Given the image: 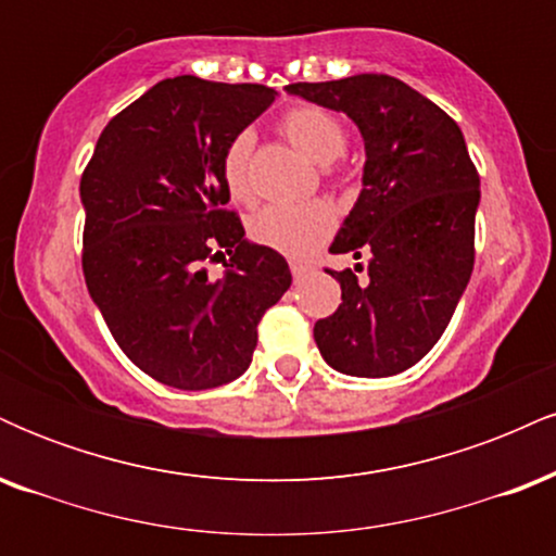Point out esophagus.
Returning <instances> with one entry per match:
<instances>
[{
    "mask_svg": "<svg viewBox=\"0 0 556 556\" xmlns=\"http://www.w3.org/2000/svg\"><path fill=\"white\" fill-rule=\"evenodd\" d=\"M290 271H292V277H303V274L308 271V264H305V261L290 258Z\"/></svg>",
    "mask_w": 556,
    "mask_h": 556,
    "instance_id": "obj_1",
    "label": "esophagus"
}]
</instances>
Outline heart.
Returning <instances> with one entry per match:
<instances>
[{
    "label": "heart",
    "instance_id": "heart-1",
    "mask_svg": "<svg viewBox=\"0 0 556 556\" xmlns=\"http://www.w3.org/2000/svg\"><path fill=\"white\" fill-rule=\"evenodd\" d=\"M282 136L311 162H337L348 149V132L334 114L321 106H295L279 123ZM251 151L253 132L240 130L222 151V182L232 201H251ZM337 214L327 201H308L298 206H264L248 219V235L258 245L274 248L287 256H308L334 232Z\"/></svg>",
    "mask_w": 556,
    "mask_h": 556
}]
</instances>
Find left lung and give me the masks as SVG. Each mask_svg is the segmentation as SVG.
Returning <instances> with one entry per match:
<instances>
[{
	"label": "left lung",
	"instance_id": "left-lung-1",
	"mask_svg": "<svg viewBox=\"0 0 556 556\" xmlns=\"http://www.w3.org/2000/svg\"><path fill=\"white\" fill-rule=\"evenodd\" d=\"M287 93L344 112L366 146L363 190L331 253L366 256L331 271L342 287L334 314L318 318L324 361L348 376L407 371L444 334L476 258L478 172L450 114L392 75L363 73L292 83Z\"/></svg>",
	"mask_w": 556,
	"mask_h": 556
}]
</instances>
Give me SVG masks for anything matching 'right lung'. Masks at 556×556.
Segmentation results:
<instances>
[{
  "label": "right lung",
  "instance_id": "add662e5",
  "mask_svg": "<svg viewBox=\"0 0 556 556\" xmlns=\"http://www.w3.org/2000/svg\"><path fill=\"white\" fill-rule=\"evenodd\" d=\"M256 83L177 75L110 119L80 177L83 274L114 342L175 389L251 366L258 321L292 285L287 261L227 212L222 151L271 106ZM230 258L227 260L226 256ZM208 260H225L212 278Z\"/></svg>",
  "mask_w": 556,
  "mask_h": 556
}]
</instances>
